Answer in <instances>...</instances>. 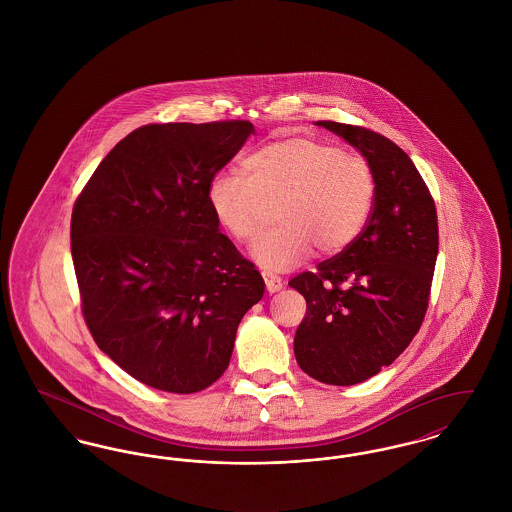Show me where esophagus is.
I'll use <instances>...</instances> for the list:
<instances>
[{"instance_id":"obj_1","label":"esophagus","mask_w":512,"mask_h":512,"mask_svg":"<svg viewBox=\"0 0 512 512\" xmlns=\"http://www.w3.org/2000/svg\"><path fill=\"white\" fill-rule=\"evenodd\" d=\"M262 277H264V281H266L268 293H277V291H281L283 285H285V281H283L281 277H277V275H273V273H268V271H264Z\"/></svg>"}]
</instances>
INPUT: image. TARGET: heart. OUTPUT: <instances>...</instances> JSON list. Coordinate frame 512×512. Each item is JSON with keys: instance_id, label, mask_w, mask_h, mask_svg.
<instances>
[{"instance_id": "b5f03b06", "label": "heart", "mask_w": 512, "mask_h": 512, "mask_svg": "<svg viewBox=\"0 0 512 512\" xmlns=\"http://www.w3.org/2000/svg\"><path fill=\"white\" fill-rule=\"evenodd\" d=\"M244 173L221 171L208 185L217 225L237 243H250L277 204V227L252 248L268 271L304 264L314 248L339 254L358 239L372 214L376 181L358 154L314 138L273 140L244 160Z\"/></svg>"}]
</instances>
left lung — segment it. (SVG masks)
<instances>
[{"label": "left lung", "instance_id": "obj_1", "mask_svg": "<svg viewBox=\"0 0 512 512\" xmlns=\"http://www.w3.org/2000/svg\"><path fill=\"white\" fill-rule=\"evenodd\" d=\"M370 163L376 194L364 231L289 281L306 298L298 366L327 385H356L395 362L424 322L439 233L430 190L395 142L364 127L316 121Z\"/></svg>", "mask_w": 512, "mask_h": 512}]
</instances>
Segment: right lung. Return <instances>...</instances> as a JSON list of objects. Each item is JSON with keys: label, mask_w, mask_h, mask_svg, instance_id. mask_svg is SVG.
<instances>
[{"label": "right lung", "mask_w": 512, "mask_h": 512, "mask_svg": "<svg viewBox=\"0 0 512 512\" xmlns=\"http://www.w3.org/2000/svg\"><path fill=\"white\" fill-rule=\"evenodd\" d=\"M250 121L144 125L98 165L71 217L82 314L96 345L167 393L210 387L266 283L223 233L208 185Z\"/></svg>", "instance_id": "right-lung-1"}]
</instances>
